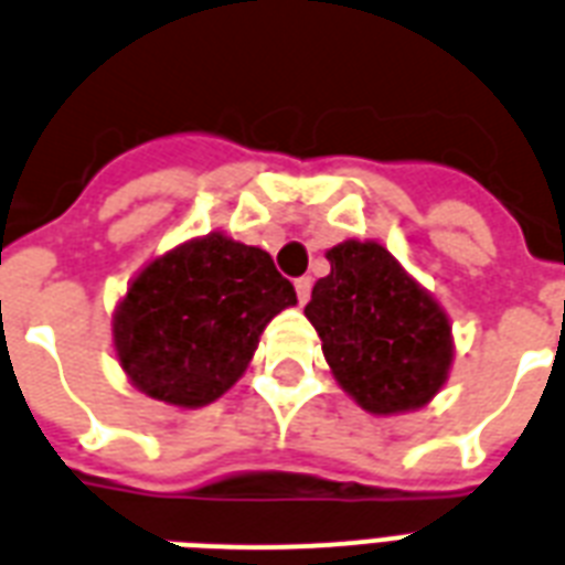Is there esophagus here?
<instances>
[{"instance_id": "esophagus-1", "label": "esophagus", "mask_w": 565, "mask_h": 565, "mask_svg": "<svg viewBox=\"0 0 565 565\" xmlns=\"http://www.w3.org/2000/svg\"><path fill=\"white\" fill-rule=\"evenodd\" d=\"M310 287H313V281L307 278V275H301V278H296V296L301 305H307V298H310Z\"/></svg>"}]
</instances>
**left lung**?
<instances>
[{
	"mask_svg": "<svg viewBox=\"0 0 565 565\" xmlns=\"http://www.w3.org/2000/svg\"><path fill=\"white\" fill-rule=\"evenodd\" d=\"M330 275L305 307L333 377L365 412L420 409L452 362V337L435 298L380 243L328 249Z\"/></svg>",
	"mask_w": 565,
	"mask_h": 565,
	"instance_id": "8db88e82",
	"label": "left lung"
}]
</instances>
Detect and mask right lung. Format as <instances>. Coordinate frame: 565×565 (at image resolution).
Returning <instances> with one entry per match:
<instances>
[{"label":"right lung","mask_w":565,"mask_h":565,"mask_svg":"<svg viewBox=\"0 0 565 565\" xmlns=\"http://www.w3.org/2000/svg\"><path fill=\"white\" fill-rule=\"evenodd\" d=\"M292 284L264 249L223 235L182 243L141 269L113 339L132 386L171 406H205L235 386Z\"/></svg>","instance_id":"1"}]
</instances>
